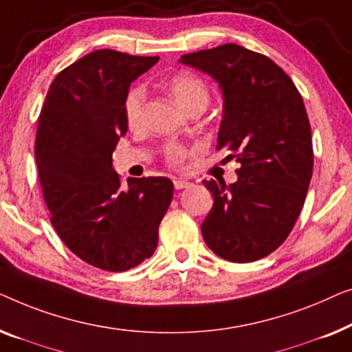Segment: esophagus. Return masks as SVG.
<instances>
[{
	"mask_svg": "<svg viewBox=\"0 0 352 352\" xmlns=\"http://www.w3.org/2000/svg\"><path fill=\"white\" fill-rule=\"evenodd\" d=\"M174 186H175V190H183V188H190L191 183L186 182V180H177V178H175Z\"/></svg>",
	"mask_w": 352,
	"mask_h": 352,
	"instance_id": "esophagus-1",
	"label": "esophagus"
}]
</instances>
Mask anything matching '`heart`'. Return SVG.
<instances>
[{"instance_id": "obj_1", "label": "heart", "mask_w": 352, "mask_h": 352, "mask_svg": "<svg viewBox=\"0 0 352 352\" xmlns=\"http://www.w3.org/2000/svg\"><path fill=\"white\" fill-rule=\"evenodd\" d=\"M167 87L175 98L178 107L188 111L195 107L206 108L210 100V92L204 79L191 72L175 73L167 81ZM146 100V91L143 86H133L124 98V118L127 126L135 129L142 122L143 107ZM167 164L172 167H182L190 156V151L180 143H170L164 150Z\"/></svg>"}]
</instances>
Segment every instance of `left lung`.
Segmentation results:
<instances>
[{
  "label": "left lung",
  "instance_id": "1",
  "mask_svg": "<svg viewBox=\"0 0 352 352\" xmlns=\"http://www.w3.org/2000/svg\"><path fill=\"white\" fill-rule=\"evenodd\" d=\"M223 92L219 150L241 162L237 182H202L214 207L202 221L206 244L232 263L280 247L294 230L313 175V138L298 89L279 65L239 44L180 57Z\"/></svg>",
  "mask_w": 352,
  "mask_h": 352
}]
</instances>
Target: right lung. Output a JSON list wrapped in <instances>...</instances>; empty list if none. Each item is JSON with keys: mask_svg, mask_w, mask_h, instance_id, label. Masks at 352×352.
Wrapping results in <instances>:
<instances>
[{"mask_svg": "<svg viewBox=\"0 0 352 352\" xmlns=\"http://www.w3.org/2000/svg\"><path fill=\"white\" fill-rule=\"evenodd\" d=\"M157 60L94 51L58 73L39 113L34 157L54 230L78 258L111 273L155 254L174 196L166 177L131 178L122 190L111 166L129 86Z\"/></svg>", "mask_w": 352, "mask_h": 352, "instance_id": "add662e5", "label": "right lung"}]
</instances>
